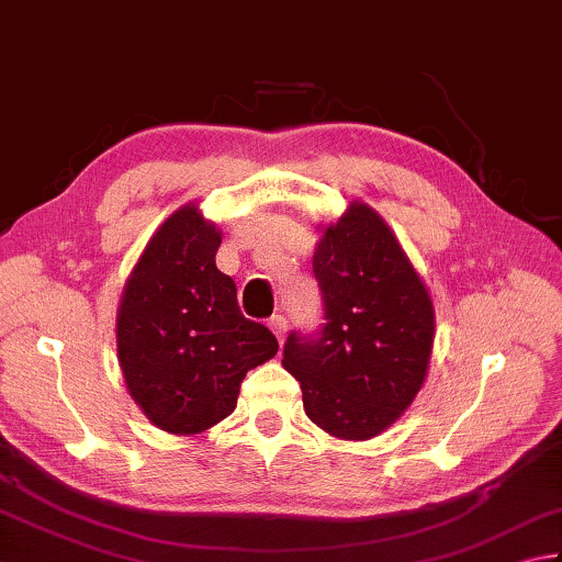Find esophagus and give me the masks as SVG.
Instances as JSON below:
<instances>
[{
    "instance_id": "esophagus-1",
    "label": "esophagus",
    "mask_w": 562,
    "mask_h": 562,
    "mask_svg": "<svg viewBox=\"0 0 562 562\" xmlns=\"http://www.w3.org/2000/svg\"><path fill=\"white\" fill-rule=\"evenodd\" d=\"M269 327H271V333L277 335L279 342H281L283 335H285V327H289V323H285L283 315H271V317H269Z\"/></svg>"
}]
</instances>
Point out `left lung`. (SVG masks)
I'll return each mask as SVG.
<instances>
[{"label": "left lung", "mask_w": 562, "mask_h": 562, "mask_svg": "<svg viewBox=\"0 0 562 562\" xmlns=\"http://www.w3.org/2000/svg\"><path fill=\"white\" fill-rule=\"evenodd\" d=\"M323 323L293 330L285 372L299 379L308 418L342 440L386 430L426 379L432 303L394 232L372 207L352 203L325 229L313 257Z\"/></svg>", "instance_id": "1"}]
</instances>
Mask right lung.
Returning <instances> with one entry per match:
<instances>
[{
    "instance_id": "obj_1",
    "label": "right lung",
    "mask_w": 562,
    "mask_h": 562,
    "mask_svg": "<svg viewBox=\"0 0 562 562\" xmlns=\"http://www.w3.org/2000/svg\"><path fill=\"white\" fill-rule=\"evenodd\" d=\"M220 232L195 205L168 217L124 285L116 355L154 426L193 436L227 418L249 369L277 355L267 325L241 315L215 263Z\"/></svg>"
}]
</instances>
